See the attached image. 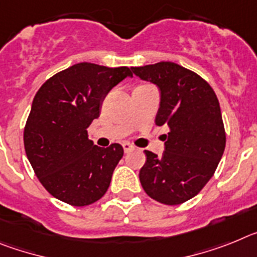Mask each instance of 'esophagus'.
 <instances>
[{"label":"esophagus","instance_id":"obj_1","mask_svg":"<svg viewBox=\"0 0 257 257\" xmlns=\"http://www.w3.org/2000/svg\"><path fill=\"white\" fill-rule=\"evenodd\" d=\"M122 149H124L125 153H129V151L133 150V146H132L131 144H128V142H124V144H122Z\"/></svg>","mask_w":257,"mask_h":257}]
</instances>
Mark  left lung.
Here are the masks:
<instances>
[{
	"instance_id": "obj_1",
	"label": "left lung",
	"mask_w": 257,
	"mask_h": 257,
	"mask_svg": "<svg viewBox=\"0 0 257 257\" xmlns=\"http://www.w3.org/2000/svg\"><path fill=\"white\" fill-rule=\"evenodd\" d=\"M132 71L159 88L155 124L169 128L162 156L145 150L140 181L156 202L181 204L206 186L224 154L226 135L220 103L206 80L173 62L132 67Z\"/></svg>"
}]
</instances>
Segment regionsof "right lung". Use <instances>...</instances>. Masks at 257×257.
<instances>
[{
    "instance_id": "obj_1",
    "label": "right lung",
    "mask_w": 257,
    "mask_h": 257,
    "mask_svg": "<svg viewBox=\"0 0 257 257\" xmlns=\"http://www.w3.org/2000/svg\"><path fill=\"white\" fill-rule=\"evenodd\" d=\"M128 67L77 63L55 73L33 98L24 126V149L36 176L51 195L75 207L89 206L106 194L122 146L102 149L88 138L107 93Z\"/></svg>"
}]
</instances>
